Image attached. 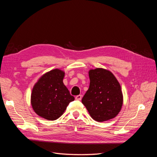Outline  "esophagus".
<instances>
[{
  "instance_id": "esophagus-1",
  "label": "esophagus",
  "mask_w": 157,
  "mask_h": 157,
  "mask_svg": "<svg viewBox=\"0 0 157 157\" xmlns=\"http://www.w3.org/2000/svg\"><path fill=\"white\" fill-rule=\"evenodd\" d=\"M82 95H78V96H77L75 97V99H77V100H81L82 99Z\"/></svg>"
}]
</instances>
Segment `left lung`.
Listing matches in <instances>:
<instances>
[{
    "mask_svg": "<svg viewBox=\"0 0 157 157\" xmlns=\"http://www.w3.org/2000/svg\"><path fill=\"white\" fill-rule=\"evenodd\" d=\"M90 86L82 99L94 120L103 122L115 118L121 110V86L110 71L96 68L88 72Z\"/></svg>",
    "mask_w": 157,
    "mask_h": 157,
    "instance_id": "left-lung-1",
    "label": "left lung"
}]
</instances>
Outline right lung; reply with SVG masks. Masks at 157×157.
<instances>
[{
  "label": "right lung",
  "instance_id": "add662e5",
  "mask_svg": "<svg viewBox=\"0 0 157 157\" xmlns=\"http://www.w3.org/2000/svg\"><path fill=\"white\" fill-rule=\"evenodd\" d=\"M64 77V71L55 69L41 76L33 86L31 103L40 117L48 121L58 119L69 103L74 101L75 98L63 82Z\"/></svg>",
  "mask_w": 157,
  "mask_h": 157
}]
</instances>
